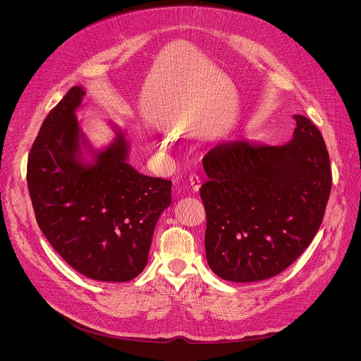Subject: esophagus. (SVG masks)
<instances>
[{
    "mask_svg": "<svg viewBox=\"0 0 361 361\" xmlns=\"http://www.w3.org/2000/svg\"><path fill=\"white\" fill-rule=\"evenodd\" d=\"M200 183H201V180H200V177H198V176H195V174L190 176L188 184H190V187H191V191H192V192H197V191L200 190Z\"/></svg>",
    "mask_w": 361,
    "mask_h": 361,
    "instance_id": "1",
    "label": "esophagus"
}]
</instances>
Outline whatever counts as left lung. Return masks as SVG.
<instances>
[{"instance_id":"left-lung-1","label":"left lung","mask_w":361,"mask_h":361,"mask_svg":"<svg viewBox=\"0 0 361 361\" xmlns=\"http://www.w3.org/2000/svg\"><path fill=\"white\" fill-rule=\"evenodd\" d=\"M284 145L230 141L202 160L205 255L223 280L271 279L293 264L317 234L331 191L329 152L319 128L294 116Z\"/></svg>"}]
</instances>
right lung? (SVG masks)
Instances as JSON below:
<instances>
[{
  "label": "right lung",
  "mask_w": 361,
  "mask_h": 361,
  "mask_svg": "<svg viewBox=\"0 0 361 361\" xmlns=\"http://www.w3.org/2000/svg\"><path fill=\"white\" fill-rule=\"evenodd\" d=\"M84 95L73 87L44 120L28 156V191L41 231L74 270L98 281H130L148 262L154 228L171 204V181L130 166L126 133L113 123L116 138L92 148L75 116Z\"/></svg>",
  "instance_id": "obj_1"
}]
</instances>
